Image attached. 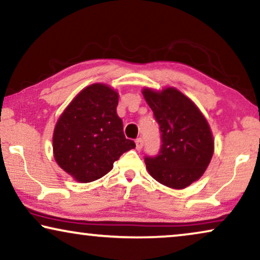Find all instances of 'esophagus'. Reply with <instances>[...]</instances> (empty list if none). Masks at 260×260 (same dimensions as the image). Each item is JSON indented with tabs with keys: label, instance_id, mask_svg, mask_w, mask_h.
<instances>
[{
	"label": "esophagus",
	"instance_id": "obj_1",
	"mask_svg": "<svg viewBox=\"0 0 260 260\" xmlns=\"http://www.w3.org/2000/svg\"><path fill=\"white\" fill-rule=\"evenodd\" d=\"M143 148V140L142 138H137L136 140V149L137 150H141Z\"/></svg>",
	"mask_w": 260,
	"mask_h": 260
}]
</instances>
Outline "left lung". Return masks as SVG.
I'll list each match as a JSON object with an SVG mask.
<instances>
[{
	"mask_svg": "<svg viewBox=\"0 0 260 260\" xmlns=\"http://www.w3.org/2000/svg\"><path fill=\"white\" fill-rule=\"evenodd\" d=\"M143 95L158 123L162 142L157 155L144 157L148 172L167 187L186 188L200 179L211 162V127L198 106L176 88H144Z\"/></svg>",
	"mask_w": 260,
	"mask_h": 260,
	"instance_id": "1",
	"label": "left lung"
}]
</instances>
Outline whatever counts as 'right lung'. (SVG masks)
Returning a JSON list of instances; mask_svg holds the SVG:
<instances>
[{"label": "right lung", "instance_id": "obj_1", "mask_svg": "<svg viewBox=\"0 0 260 260\" xmlns=\"http://www.w3.org/2000/svg\"><path fill=\"white\" fill-rule=\"evenodd\" d=\"M118 93L104 84L85 87L65 109L53 134L60 168L79 182L101 179L125 151L136 147L117 115Z\"/></svg>", "mask_w": 260, "mask_h": 260}]
</instances>
